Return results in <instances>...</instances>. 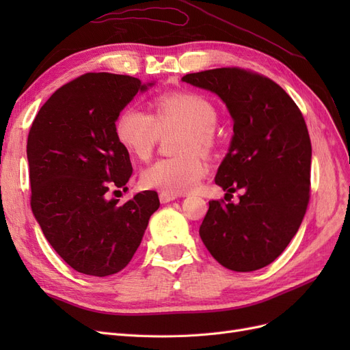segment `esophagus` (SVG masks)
I'll return each mask as SVG.
<instances>
[{
    "label": "esophagus",
    "instance_id": "esophagus-1",
    "mask_svg": "<svg viewBox=\"0 0 350 350\" xmlns=\"http://www.w3.org/2000/svg\"><path fill=\"white\" fill-rule=\"evenodd\" d=\"M178 197L174 196V194H166V193H161L159 194V200H161L162 204H166V203H171V201L176 200Z\"/></svg>",
    "mask_w": 350,
    "mask_h": 350
}]
</instances>
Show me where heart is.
<instances>
[{
  "label": "heart",
  "instance_id": "1",
  "mask_svg": "<svg viewBox=\"0 0 350 350\" xmlns=\"http://www.w3.org/2000/svg\"><path fill=\"white\" fill-rule=\"evenodd\" d=\"M217 113L207 98L194 92H171L150 102V113L140 108H124L115 121V134L124 149L140 161H147L162 134L181 130L174 157L162 159L144 169V188L166 194L191 191L207 174L201 153L216 149L215 124Z\"/></svg>",
  "mask_w": 350,
  "mask_h": 350
}]
</instances>
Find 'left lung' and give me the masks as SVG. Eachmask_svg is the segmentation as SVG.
Returning <instances> with one entry per match:
<instances>
[{
    "mask_svg": "<svg viewBox=\"0 0 350 350\" xmlns=\"http://www.w3.org/2000/svg\"><path fill=\"white\" fill-rule=\"evenodd\" d=\"M183 81L216 93L234 120V137L215 183L241 189L237 204L208 201L200 237L221 266L254 271L276 260L298 232L310 203L311 140L304 116L278 83L224 67Z\"/></svg>",
    "mask_w": 350,
    "mask_h": 350,
    "instance_id": "1",
    "label": "left lung"
}]
</instances>
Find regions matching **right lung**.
I'll return each mask as SVG.
<instances>
[{
  "label": "right lung",
  "instance_id": "add662e5",
  "mask_svg": "<svg viewBox=\"0 0 350 350\" xmlns=\"http://www.w3.org/2000/svg\"><path fill=\"white\" fill-rule=\"evenodd\" d=\"M142 84L131 76L86 72L59 88L30 126V206L51 247L76 271L105 278L121 271L161 206L156 191L120 204L109 188H126L130 154L115 121Z\"/></svg>",
  "mask_w": 350,
  "mask_h": 350
}]
</instances>
